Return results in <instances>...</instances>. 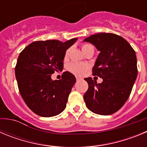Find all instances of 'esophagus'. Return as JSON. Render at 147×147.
Here are the masks:
<instances>
[{"instance_id": "34e87169", "label": "esophagus", "mask_w": 147, "mask_h": 147, "mask_svg": "<svg viewBox=\"0 0 147 147\" xmlns=\"http://www.w3.org/2000/svg\"><path fill=\"white\" fill-rule=\"evenodd\" d=\"M82 80V78L79 77V76H76V80H77V81H80V80Z\"/></svg>"}]
</instances>
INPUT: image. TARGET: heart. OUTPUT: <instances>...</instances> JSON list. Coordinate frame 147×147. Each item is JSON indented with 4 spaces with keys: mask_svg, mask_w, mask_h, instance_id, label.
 Wrapping results in <instances>:
<instances>
[{
    "mask_svg": "<svg viewBox=\"0 0 147 147\" xmlns=\"http://www.w3.org/2000/svg\"><path fill=\"white\" fill-rule=\"evenodd\" d=\"M91 47V45H82V51L85 50L88 48ZM67 54H68V51L65 53V57H67ZM88 68V65L84 64V63H79V62H71V64L68 65V69L71 72H72L73 74H74L78 75V76H81V75H83L87 71Z\"/></svg>",
    "mask_w": 147,
    "mask_h": 147,
    "instance_id": "obj_1",
    "label": "heart"
}]
</instances>
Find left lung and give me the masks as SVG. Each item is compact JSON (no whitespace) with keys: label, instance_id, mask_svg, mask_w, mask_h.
Segmentation results:
<instances>
[{"label":"left lung","instance_id":"1","mask_svg":"<svg viewBox=\"0 0 147 147\" xmlns=\"http://www.w3.org/2000/svg\"><path fill=\"white\" fill-rule=\"evenodd\" d=\"M99 51L93 67V75L103 80L97 84L85 78L88 90L84 95L87 107L98 115L113 114L129 98L138 75L135 51L125 39L112 33H98L83 40Z\"/></svg>","mask_w":147,"mask_h":147}]
</instances>
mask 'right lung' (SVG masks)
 I'll use <instances>...</instances> for the list:
<instances>
[{
  "label": "right lung",
  "mask_w": 147,
  "mask_h": 147,
  "mask_svg": "<svg viewBox=\"0 0 147 147\" xmlns=\"http://www.w3.org/2000/svg\"><path fill=\"white\" fill-rule=\"evenodd\" d=\"M78 38L62 42L59 40L33 42L18 57L15 76L25 103L34 113L42 117L59 115L66 107L74 75L63 73L62 80H53L51 75L62 71L66 51Z\"/></svg>",
  "instance_id": "obj_1"
}]
</instances>
